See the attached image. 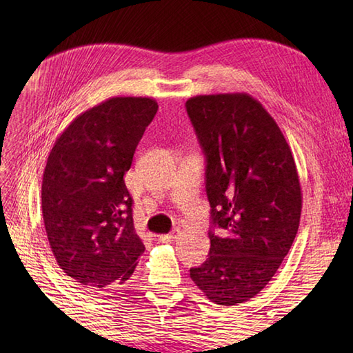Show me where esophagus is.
<instances>
[{
  "instance_id": "34e87169",
  "label": "esophagus",
  "mask_w": 353,
  "mask_h": 353,
  "mask_svg": "<svg viewBox=\"0 0 353 353\" xmlns=\"http://www.w3.org/2000/svg\"><path fill=\"white\" fill-rule=\"evenodd\" d=\"M176 236H177V234H176V230H174V232H170V234L159 235V238H157V239H159L161 243H171V241H174Z\"/></svg>"
}]
</instances>
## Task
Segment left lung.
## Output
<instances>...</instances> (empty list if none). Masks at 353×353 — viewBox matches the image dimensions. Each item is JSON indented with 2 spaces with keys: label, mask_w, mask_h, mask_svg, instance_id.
<instances>
[{
  "label": "left lung",
  "mask_w": 353,
  "mask_h": 353,
  "mask_svg": "<svg viewBox=\"0 0 353 353\" xmlns=\"http://www.w3.org/2000/svg\"><path fill=\"white\" fill-rule=\"evenodd\" d=\"M186 112L206 156L211 249L192 282L232 306L272 281L294 241L302 190L294 157L272 115L245 92L191 97Z\"/></svg>",
  "instance_id": "left-lung-1"
}]
</instances>
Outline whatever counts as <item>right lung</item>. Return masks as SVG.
<instances>
[{
	"label": "right lung",
	"mask_w": 353,
	"mask_h": 353,
	"mask_svg": "<svg viewBox=\"0 0 353 353\" xmlns=\"http://www.w3.org/2000/svg\"><path fill=\"white\" fill-rule=\"evenodd\" d=\"M156 112L150 97H112L74 118L50 152L42 179L45 230L59 267L86 288L124 283L145 250L124 174Z\"/></svg>",
	"instance_id": "add662e5"
}]
</instances>
